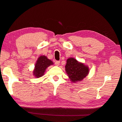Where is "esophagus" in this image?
I'll use <instances>...</instances> for the list:
<instances>
[{"mask_svg": "<svg viewBox=\"0 0 122 122\" xmlns=\"http://www.w3.org/2000/svg\"><path fill=\"white\" fill-rule=\"evenodd\" d=\"M55 64H56V66H59V64H60V61H56L55 62Z\"/></svg>", "mask_w": 122, "mask_h": 122, "instance_id": "1", "label": "esophagus"}]
</instances>
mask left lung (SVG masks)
Masks as SVG:
<instances>
[{
	"label": "left lung",
	"instance_id": "8db88e82",
	"mask_svg": "<svg viewBox=\"0 0 122 122\" xmlns=\"http://www.w3.org/2000/svg\"><path fill=\"white\" fill-rule=\"evenodd\" d=\"M65 68L70 80L73 83L81 81L87 76L90 71L88 66L73 58L67 59Z\"/></svg>",
	"mask_w": 122,
	"mask_h": 122
}]
</instances>
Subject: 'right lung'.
<instances>
[{"mask_svg": "<svg viewBox=\"0 0 122 122\" xmlns=\"http://www.w3.org/2000/svg\"><path fill=\"white\" fill-rule=\"evenodd\" d=\"M53 64V62L48 59L46 56H41L36 61L33 74L37 78H39L43 76L46 68Z\"/></svg>", "mask_w": 122, "mask_h": 122, "instance_id": "1", "label": "right lung"}]
</instances>
